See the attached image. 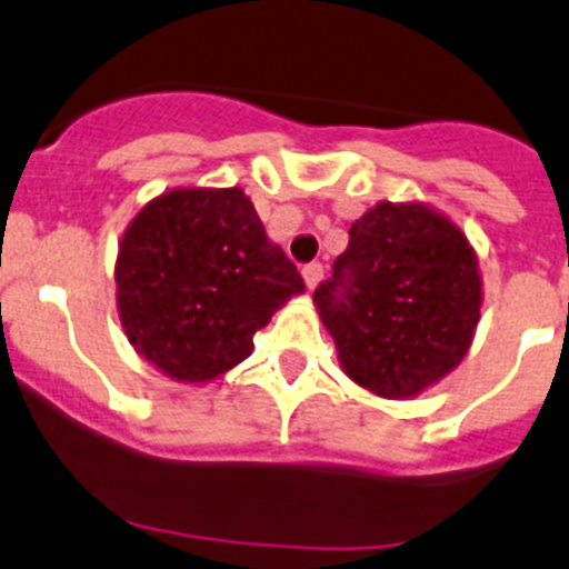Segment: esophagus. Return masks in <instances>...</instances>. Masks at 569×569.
I'll use <instances>...</instances> for the list:
<instances>
[{"instance_id": "obj_1", "label": "esophagus", "mask_w": 569, "mask_h": 569, "mask_svg": "<svg viewBox=\"0 0 569 569\" xmlns=\"http://www.w3.org/2000/svg\"><path fill=\"white\" fill-rule=\"evenodd\" d=\"M301 277L303 284H307L309 290H315V287L320 284V279H323V266H320V262H307V266L301 268Z\"/></svg>"}]
</instances>
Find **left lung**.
<instances>
[{
  "instance_id": "1",
  "label": "left lung",
  "mask_w": 569,
  "mask_h": 569,
  "mask_svg": "<svg viewBox=\"0 0 569 569\" xmlns=\"http://www.w3.org/2000/svg\"><path fill=\"white\" fill-rule=\"evenodd\" d=\"M315 290L342 370L381 398H412L468 353L481 309L476 251L426 204L381 201L348 229Z\"/></svg>"
}]
</instances>
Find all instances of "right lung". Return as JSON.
Here are the masks:
<instances>
[{
    "mask_svg": "<svg viewBox=\"0 0 569 569\" xmlns=\"http://www.w3.org/2000/svg\"><path fill=\"white\" fill-rule=\"evenodd\" d=\"M121 326L177 381H210L254 348V331L303 279L268 240L240 188L168 190L123 232L116 262Z\"/></svg>",
    "mask_w": 569,
    "mask_h": 569,
    "instance_id": "add662e5",
    "label": "right lung"
}]
</instances>
